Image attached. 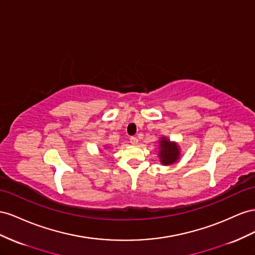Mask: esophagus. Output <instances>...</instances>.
Wrapping results in <instances>:
<instances>
[{
    "label": "esophagus",
    "mask_w": 255,
    "mask_h": 255,
    "mask_svg": "<svg viewBox=\"0 0 255 255\" xmlns=\"http://www.w3.org/2000/svg\"><path fill=\"white\" fill-rule=\"evenodd\" d=\"M137 142H139V140H137L135 136H131V137H130V143H131L132 145H136Z\"/></svg>",
    "instance_id": "obj_1"
}]
</instances>
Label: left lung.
Returning <instances> with one entry per match:
<instances>
[{"mask_svg": "<svg viewBox=\"0 0 255 255\" xmlns=\"http://www.w3.org/2000/svg\"><path fill=\"white\" fill-rule=\"evenodd\" d=\"M180 157V150L177 143L171 142L162 136L159 140V158L163 165H171L175 163Z\"/></svg>", "mask_w": 255, "mask_h": 255, "instance_id": "1", "label": "left lung"}]
</instances>
